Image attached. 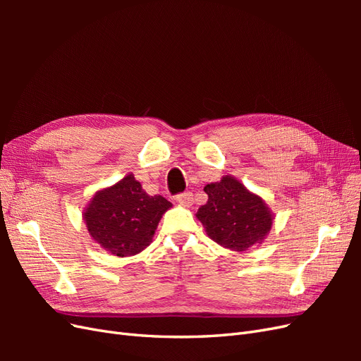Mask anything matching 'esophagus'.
Here are the masks:
<instances>
[{
  "label": "esophagus",
  "mask_w": 361,
  "mask_h": 361,
  "mask_svg": "<svg viewBox=\"0 0 361 361\" xmlns=\"http://www.w3.org/2000/svg\"><path fill=\"white\" fill-rule=\"evenodd\" d=\"M176 202L182 206H191L194 203V195L191 191H185L176 195Z\"/></svg>",
  "instance_id": "34e87169"
}]
</instances>
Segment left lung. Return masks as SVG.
Returning a JSON list of instances; mask_svg holds the SVG:
<instances>
[{
    "instance_id": "8db88e82",
    "label": "left lung",
    "mask_w": 361,
    "mask_h": 361,
    "mask_svg": "<svg viewBox=\"0 0 361 361\" xmlns=\"http://www.w3.org/2000/svg\"><path fill=\"white\" fill-rule=\"evenodd\" d=\"M204 192L207 203L200 207L197 218L215 243L245 251L271 231L272 215L267 204L239 180L224 176L220 182L207 183Z\"/></svg>"
}]
</instances>
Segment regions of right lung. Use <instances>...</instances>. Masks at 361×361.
<instances>
[{
	"instance_id": "1",
	"label": "right lung",
	"mask_w": 361,
	"mask_h": 361,
	"mask_svg": "<svg viewBox=\"0 0 361 361\" xmlns=\"http://www.w3.org/2000/svg\"><path fill=\"white\" fill-rule=\"evenodd\" d=\"M171 203L149 195L133 174L97 192L84 212L89 233L111 255L123 257L145 250Z\"/></svg>"
}]
</instances>
